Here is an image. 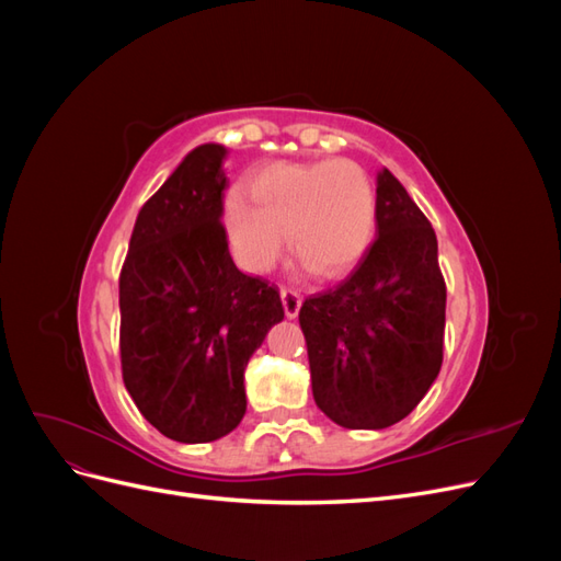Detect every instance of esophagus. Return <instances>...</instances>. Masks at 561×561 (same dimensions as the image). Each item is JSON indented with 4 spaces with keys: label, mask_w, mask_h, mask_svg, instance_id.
I'll return each mask as SVG.
<instances>
[{
    "label": "esophagus",
    "mask_w": 561,
    "mask_h": 561,
    "mask_svg": "<svg viewBox=\"0 0 561 561\" xmlns=\"http://www.w3.org/2000/svg\"><path fill=\"white\" fill-rule=\"evenodd\" d=\"M280 299H283V309L287 318H297L299 309H301V295L297 290H290V287H283L280 290Z\"/></svg>",
    "instance_id": "1"
}]
</instances>
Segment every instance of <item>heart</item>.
I'll return each instance as SVG.
<instances>
[{
	"label": "heart",
	"mask_w": 561,
	"mask_h": 561,
	"mask_svg": "<svg viewBox=\"0 0 561 561\" xmlns=\"http://www.w3.org/2000/svg\"><path fill=\"white\" fill-rule=\"evenodd\" d=\"M250 201L227 203L229 241L239 262L264 274L276 266L287 236L301 271L346 278L375 243L377 186L355 161H276L250 180Z\"/></svg>",
	"instance_id": "b5f03b06"
}]
</instances>
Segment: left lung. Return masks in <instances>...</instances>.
<instances>
[{
    "instance_id": "8db88e82",
    "label": "left lung",
    "mask_w": 561,
    "mask_h": 561,
    "mask_svg": "<svg viewBox=\"0 0 561 561\" xmlns=\"http://www.w3.org/2000/svg\"><path fill=\"white\" fill-rule=\"evenodd\" d=\"M377 241L334 290L304 301L311 388L344 428L381 431L410 414L443 367L447 287L431 222L400 180L377 173Z\"/></svg>"
}]
</instances>
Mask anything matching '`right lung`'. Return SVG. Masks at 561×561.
<instances>
[{"label":"right lung","mask_w":561,"mask_h":561,"mask_svg":"<svg viewBox=\"0 0 561 561\" xmlns=\"http://www.w3.org/2000/svg\"><path fill=\"white\" fill-rule=\"evenodd\" d=\"M227 154L206 142L182 159L135 219L118 278L124 383L151 426L184 445L239 426L243 371L285 316L276 287L229 254Z\"/></svg>","instance_id":"add662e5"}]
</instances>
